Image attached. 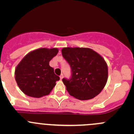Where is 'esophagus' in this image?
Listing matches in <instances>:
<instances>
[{
    "instance_id": "obj_1",
    "label": "esophagus",
    "mask_w": 134,
    "mask_h": 134,
    "mask_svg": "<svg viewBox=\"0 0 134 134\" xmlns=\"http://www.w3.org/2000/svg\"><path fill=\"white\" fill-rule=\"evenodd\" d=\"M59 78H60L61 80L63 79V74H62V75L59 76Z\"/></svg>"
}]
</instances>
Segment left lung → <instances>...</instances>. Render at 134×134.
<instances>
[{
  "mask_svg": "<svg viewBox=\"0 0 134 134\" xmlns=\"http://www.w3.org/2000/svg\"><path fill=\"white\" fill-rule=\"evenodd\" d=\"M62 53L71 68V78L62 79L70 95L81 100L98 95L108 80V69L104 59L89 48L65 47Z\"/></svg>",
  "mask_w": 134,
  "mask_h": 134,
  "instance_id": "left-lung-1",
  "label": "left lung"
}]
</instances>
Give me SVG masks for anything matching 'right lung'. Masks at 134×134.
<instances>
[{
    "instance_id": "add662e5",
    "label": "right lung",
    "mask_w": 134,
    "mask_h": 134,
    "mask_svg": "<svg viewBox=\"0 0 134 134\" xmlns=\"http://www.w3.org/2000/svg\"><path fill=\"white\" fill-rule=\"evenodd\" d=\"M58 53L57 48H41L31 51L16 67L15 78L27 96L40 98L48 95L59 80L49 62Z\"/></svg>"
}]
</instances>
